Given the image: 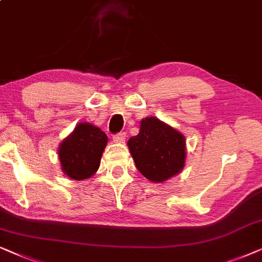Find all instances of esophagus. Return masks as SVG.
Here are the masks:
<instances>
[{"label": "esophagus", "mask_w": 262, "mask_h": 262, "mask_svg": "<svg viewBox=\"0 0 262 262\" xmlns=\"http://www.w3.org/2000/svg\"><path fill=\"white\" fill-rule=\"evenodd\" d=\"M125 137H127V134H125L124 132H121V133L115 134L113 139H114V141H116V142H123L125 140Z\"/></svg>", "instance_id": "obj_1"}]
</instances>
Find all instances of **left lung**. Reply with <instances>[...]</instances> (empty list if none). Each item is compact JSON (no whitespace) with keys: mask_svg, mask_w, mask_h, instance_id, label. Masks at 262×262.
I'll use <instances>...</instances> for the list:
<instances>
[{"mask_svg":"<svg viewBox=\"0 0 262 262\" xmlns=\"http://www.w3.org/2000/svg\"><path fill=\"white\" fill-rule=\"evenodd\" d=\"M128 146L138 170L152 182H164L184 166V137L156 117L141 121L140 132L129 139Z\"/></svg>","mask_w":262,"mask_h":262,"instance_id":"8db88e82","label":"left lung"}]
</instances>
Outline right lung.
Masks as SVG:
<instances>
[{"mask_svg":"<svg viewBox=\"0 0 262 262\" xmlns=\"http://www.w3.org/2000/svg\"><path fill=\"white\" fill-rule=\"evenodd\" d=\"M107 137L98 127L80 123L58 148L62 170L73 180L89 179L98 170Z\"/></svg>","mask_w":262,"mask_h":262,"instance_id":"1","label":"right lung"}]
</instances>
